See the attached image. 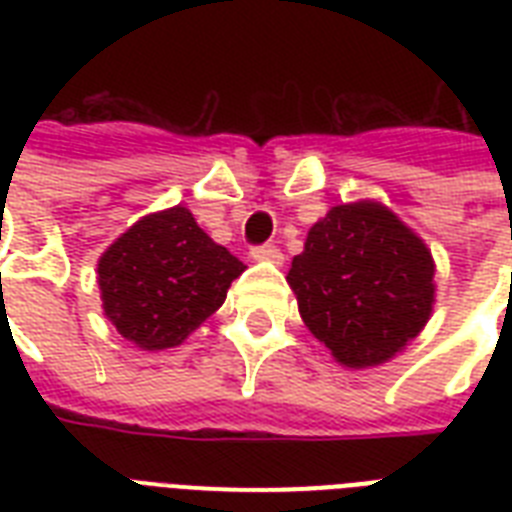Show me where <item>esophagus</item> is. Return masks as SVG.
Segmentation results:
<instances>
[{
  "mask_svg": "<svg viewBox=\"0 0 512 512\" xmlns=\"http://www.w3.org/2000/svg\"><path fill=\"white\" fill-rule=\"evenodd\" d=\"M252 260H257V263L281 265V263H284V255H281V249L271 247V244H265V247L252 249Z\"/></svg>",
  "mask_w": 512,
  "mask_h": 512,
  "instance_id": "esophagus-1",
  "label": "esophagus"
}]
</instances>
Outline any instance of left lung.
<instances>
[{
	"instance_id": "left-lung-1",
	"label": "left lung",
	"mask_w": 512,
	"mask_h": 512,
	"mask_svg": "<svg viewBox=\"0 0 512 512\" xmlns=\"http://www.w3.org/2000/svg\"><path fill=\"white\" fill-rule=\"evenodd\" d=\"M428 244L382 201L337 204L311 225L287 281L311 335L337 364H388L436 305Z\"/></svg>"
}]
</instances>
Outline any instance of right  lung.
<instances>
[{
	"label": "right lung",
	"mask_w": 512,
	"mask_h": 512,
	"mask_svg": "<svg viewBox=\"0 0 512 512\" xmlns=\"http://www.w3.org/2000/svg\"><path fill=\"white\" fill-rule=\"evenodd\" d=\"M247 265L175 204L132 223L98 260L103 316L140 350L175 348L225 303Z\"/></svg>",
	"instance_id": "1"
}]
</instances>
